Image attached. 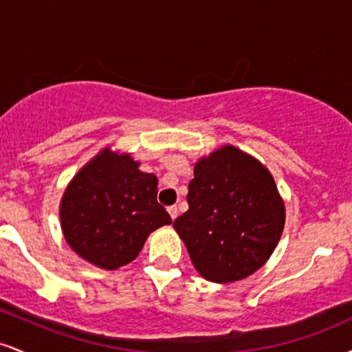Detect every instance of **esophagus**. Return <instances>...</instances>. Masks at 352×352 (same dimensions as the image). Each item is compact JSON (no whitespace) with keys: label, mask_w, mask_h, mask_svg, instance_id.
Masks as SVG:
<instances>
[{"label":"esophagus","mask_w":352,"mask_h":352,"mask_svg":"<svg viewBox=\"0 0 352 352\" xmlns=\"http://www.w3.org/2000/svg\"><path fill=\"white\" fill-rule=\"evenodd\" d=\"M167 212H168V215H170L172 220H175L177 215H179V210H177L175 205H172V207H168Z\"/></svg>","instance_id":"esophagus-1"}]
</instances>
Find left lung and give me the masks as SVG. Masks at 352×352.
Returning a JSON list of instances; mask_svg holds the SVG:
<instances>
[{
    "mask_svg": "<svg viewBox=\"0 0 352 352\" xmlns=\"http://www.w3.org/2000/svg\"><path fill=\"white\" fill-rule=\"evenodd\" d=\"M187 201L173 228L193 268L212 283L240 281L260 270L285 228V201L272 172L235 145L197 160Z\"/></svg>",
    "mask_w": 352,
    "mask_h": 352,
    "instance_id": "8db88e82",
    "label": "left lung"
}]
</instances>
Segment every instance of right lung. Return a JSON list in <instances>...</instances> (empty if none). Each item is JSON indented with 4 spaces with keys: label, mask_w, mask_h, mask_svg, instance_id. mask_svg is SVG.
Instances as JSON below:
<instances>
[{
    "label": "right lung",
    "mask_w": 352,
    "mask_h": 352,
    "mask_svg": "<svg viewBox=\"0 0 352 352\" xmlns=\"http://www.w3.org/2000/svg\"><path fill=\"white\" fill-rule=\"evenodd\" d=\"M131 153L102 148L72 177L59 204L60 230L72 252L100 270L139 256L152 232L172 218L157 204L159 180Z\"/></svg>",
    "instance_id": "add662e5"
}]
</instances>
